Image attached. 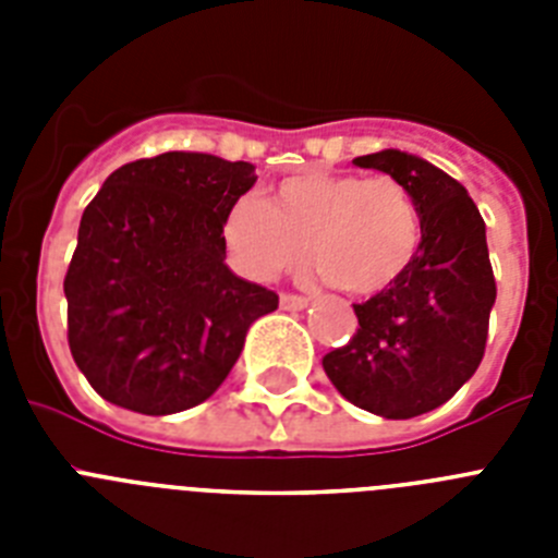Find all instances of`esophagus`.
Here are the masks:
<instances>
[{
    "label": "esophagus",
    "instance_id": "34e87169",
    "mask_svg": "<svg viewBox=\"0 0 558 558\" xmlns=\"http://www.w3.org/2000/svg\"><path fill=\"white\" fill-rule=\"evenodd\" d=\"M279 304H282V310H288V313H295V310H304L310 304L307 295H295V293H282L279 295Z\"/></svg>",
    "mask_w": 558,
    "mask_h": 558
}]
</instances>
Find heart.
Returning a JSON list of instances; mask_svg holds the SVG:
<instances>
[{
	"label": "heart",
	"instance_id": "heart-1",
	"mask_svg": "<svg viewBox=\"0 0 558 558\" xmlns=\"http://www.w3.org/2000/svg\"><path fill=\"white\" fill-rule=\"evenodd\" d=\"M226 248L254 279L307 259L332 288L374 295L411 268L422 245V215L391 175L302 172L279 181L268 201H234L223 218Z\"/></svg>",
	"mask_w": 558,
	"mask_h": 558
}]
</instances>
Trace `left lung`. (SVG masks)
<instances>
[{
  "instance_id": "1",
  "label": "left lung",
  "mask_w": 558,
  "mask_h": 558,
  "mask_svg": "<svg viewBox=\"0 0 558 558\" xmlns=\"http://www.w3.org/2000/svg\"><path fill=\"white\" fill-rule=\"evenodd\" d=\"M354 165L411 192L422 245L391 288L354 304L357 332L324 357V372L352 405L413 418L445 405L481 366L497 295L486 223L466 190L418 156L379 150Z\"/></svg>"
}]
</instances>
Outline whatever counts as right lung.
<instances>
[{
  "mask_svg": "<svg viewBox=\"0 0 558 558\" xmlns=\"http://www.w3.org/2000/svg\"><path fill=\"white\" fill-rule=\"evenodd\" d=\"M254 165L170 150L113 170L77 229L66 335L111 405L167 416L218 391L279 295L226 265L223 218Z\"/></svg>",
  "mask_w": 558,
  "mask_h": 558,
  "instance_id": "1",
  "label": "right lung"
}]
</instances>
